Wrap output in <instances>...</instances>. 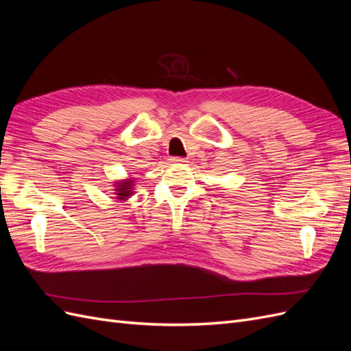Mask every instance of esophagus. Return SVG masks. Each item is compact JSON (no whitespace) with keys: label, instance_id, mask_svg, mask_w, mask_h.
<instances>
[{"label":"esophagus","instance_id":"34e87169","mask_svg":"<svg viewBox=\"0 0 351 351\" xmlns=\"http://www.w3.org/2000/svg\"><path fill=\"white\" fill-rule=\"evenodd\" d=\"M171 162H174V164H184V162H187V159L183 158V156H173L171 158Z\"/></svg>","mask_w":351,"mask_h":351}]
</instances>
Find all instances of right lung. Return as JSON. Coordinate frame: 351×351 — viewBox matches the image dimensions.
<instances>
[{
	"instance_id": "1",
	"label": "right lung",
	"mask_w": 351,
	"mask_h": 351,
	"mask_svg": "<svg viewBox=\"0 0 351 351\" xmlns=\"http://www.w3.org/2000/svg\"><path fill=\"white\" fill-rule=\"evenodd\" d=\"M133 183L134 182L132 178H127L124 182L115 183V195L119 197V200H124L133 195Z\"/></svg>"
}]
</instances>
